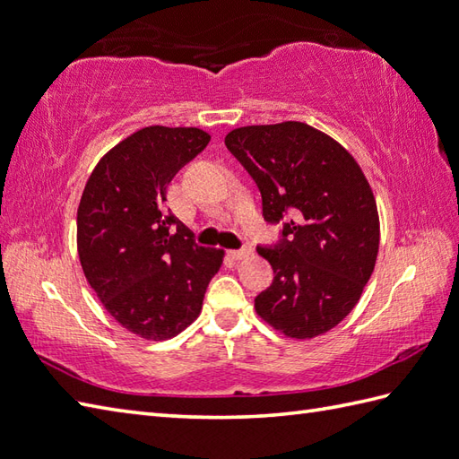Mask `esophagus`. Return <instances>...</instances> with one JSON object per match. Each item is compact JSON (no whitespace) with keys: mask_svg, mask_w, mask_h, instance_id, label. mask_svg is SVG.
<instances>
[{"mask_svg":"<svg viewBox=\"0 0 459 459\" xmlns=\"http://www.w3.org/2000/svg\"><path fill=\"white\" fill-rule=\"evenodd\" d=\"M252 254V248H242V250H232L230 252V258L232 260H244V258H248V255Z\"/></svg>","mask_w":459,"mask_h":459,"instance_id":"esophagus-1","label":"esophagus"}]
</instances>
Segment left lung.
Listing matches in <instances>:
<instances>
[{
	"instance_id": "8db88e82",
	"label": "left lung",
	"mask_w": 459,
	"mask_h": 459,
	"mask_svg": "<svg viewBox=\"0 0 459 459\" xmlns=\"http://www.w3.org/2000/svg\"><path fill=\"white\" fill-rule=\"evenodd\" d=\"M225 144L258 186L264 219L290 215L281 244L258 248L275 278L255 313L293 340L328 333L376 268L379 212L368 178L342 144L299 121L240 126Z\"/></svg>"
}]
</instances>
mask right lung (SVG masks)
<instances>
[{
	"instance_id": "add662e5",
	"label": "right lung",
	"mask_w": 459,
	"mask_h": 459,
	"mask_svg": "<svg viewBox=\"0 0 459 459\" xmlns=\"http://www.w3.org/2000/svg\"><path fill=\"white\" fill-rule=\"evenodd\" d=\"M209 141L195 126H144L85 181L76 234L83 275L105 311L144 340H169L195 321L225 258L197 247L166 209L168 184Z\"/></svg>"
}]
</instances>
